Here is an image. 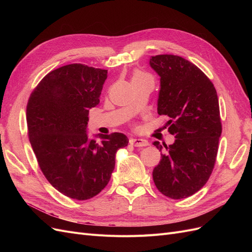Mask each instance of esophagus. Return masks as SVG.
Returning <instances> with one entry per match:
<instances>
[{
    "instance_id": "34e87169",
    "label": "esophagus",
    "mask_w": 252,
    "mask_h": 252,
    "mask_svg": "<svg viewBox=\"0 0 252 252\" xmlns=\"http://www.w3.org/2000/svg\"><path fill=\"white\" fill-rule=\"evenodd\" d=\"M131 145H133L134 147H145V146H148L149 143L148 141L144 140V139H139V138H132L129 140Z\"/></svg>"
}]
</instances>
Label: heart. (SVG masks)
<instances>
[{
    "label": "heart",
    "instance_id": "1",
    "mask_svg": "<svg viewBox=\"0 0 252 252\" xmlns=\"http://www.w3.org/2000/svg\"><path fill=\"white\" fill-rule=\"evenodd\" d=\"M144 77H148V75H146V74L143 73V72H136L133 75V79H135V78H144Z\"/></svg>",
    "mask_w": 252,
    "mask_h": 252
}]
</instances>
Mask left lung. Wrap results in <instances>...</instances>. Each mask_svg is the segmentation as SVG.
<instances>
[{
	"label": "left lung",
	"mask_w": 252,
	"mask_h": 252,
	"mask_svg": "<svg viewBox=\"0 0 252 252\" xmlns=\"http://www.w3.org/2000/svg\"><path fill=\"white\" fill-rule=\"evenodd\" d=\"M149 65L159 77L158 113L169 117L174 135L158 165L154 182L164 195L174 200L194 194L207 183L215 167L222 133L217 90L205 73L184 58L151 57ZM155 146L162 151L159 142Z\"/></svg>",
	"instance_id": "obj_1"
}]
</instances>
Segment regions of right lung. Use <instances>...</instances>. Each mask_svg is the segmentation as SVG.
<instances>
[{"instance_id": "obj_1", "label": "right lung", "mask_w": 252, "mask_h": 252, "mask_svg": "<svg viewBox=\"0 0 252 252\" xmlns=\"http://www.w3.org/2000/svg\"><path fill=\"white\" fill-rule=\"evenodd\" d=\"M107 70L69 64L45 75L30 95L29 141L50 184L74 200H88L108 184L116 155L128 145L120 132L87 133L89 109L100 103Z\"/></svg>"}]
</instances>
